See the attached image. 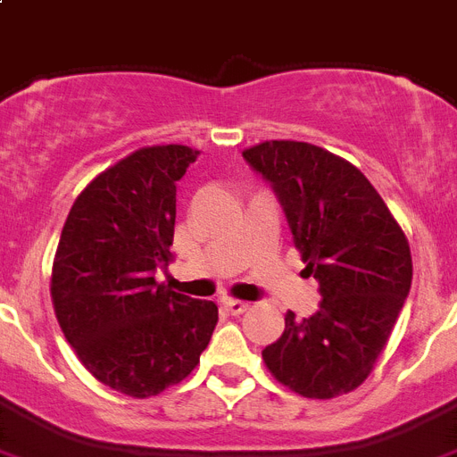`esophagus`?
I'll use <instances>...</instances> for the list:
<instances>
[{
  "label": "esophagus",
  "mask_w": 457,
  "mask_h": 457,
  "mask_svg": "<svg viewBox=\"0 0 457 457\" xmlns=\"http://www.w3.org/2000/svg\"><path fill=\"white\" fill-rule=\"evenodd\" d=\"M222 306H225V312L232 313V316H239V313L248 312V302H241V300H225L222 302Z\"/></svg>",
  "instance_id": "obj_1"
}]
</instances>
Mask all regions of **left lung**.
Wrapping results in <instances>:
<instances>
[{"instance_id":"obj_1","label":"left lung","mask_w":457,"mask_h":457,"mask_svg":"<svg viewBox=\"0 0 457 457\" xmlns=\"http://www.w3.org/2000/svg\"><path fill=\"white\" fill-rule=\"evenodd\" d=\"M244 160L283 206L323 302L262 351L283 386L312 400L370 377L411 290V251L381 195L351 162L304 141H264Z\"/></svg>"}]
</instances>
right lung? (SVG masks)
<instances>
[{
	"label": "right lung",
	"instance_id": "add662e5",
	"mask_svg": "<svg viewBox=\"0 0 457 457\" xmlns=\"http://www.w3.org/2000/svg\"><path fill=\"white\" fill-rule=\"evenodd\" d=\"M197 155L151 145L102 171L76 197L53 262L57 323L83 367L139 400L183 381L218 323L213 302L155 281L171 260L176 181Z\"/></svg>",
	"mask_w": 457,
	"mask_h": 457
}]
</instances>
